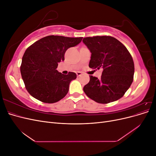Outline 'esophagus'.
<instances>
[{
  "instance_id": "1",
  "label": "esophagus",
  "mask_w": 156,
  "mask_h": 156,
  "mask_svg": "<svg viewBox=\"0 0 156 156\" xmlns=\"http://www.w3.org/2000/svg\"><path fill=\"white\" fill-rule=\"evenodd\" d=\"M76 74H77V77H80V76H81V75H83V73L81 72H77L76 73Z\"/></svg>"
}]
</instances>
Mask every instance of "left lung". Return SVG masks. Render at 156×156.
<instances>
[{
	"label": "left lung",
	"instance_id": "8db88e82",
	"mask_svg": "<svg viewBox=\"0 0 156 156\" xmlns=\"http://www.w3.org/2000/svg\"><path fill=\"white\" fill-rule=\"evenodd\" d=\"M91 53L89 67L103 69L100 79L92 75L83 88L87 96L99 103L119 100L133 82L132 56L120 41L111 36L87 37L83 40Z\"/></svg>",
	"mask_w": 156,
	"mask_h": 156
}]
</instances>
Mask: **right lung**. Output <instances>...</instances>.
<instances>
[{"mask_svg":"<svg viewBox=\"0 0 156 156\" xmlns=\"http://www.w3.org/2000/svg\"><path fill=\"white\" fill-rule=\"evenodd\" d=\"M83 37L48 36L34 42L25 51L21 65V77L30 95L44 103L62 100L69 90L70 82L77 78L74 72L64 75L56 68L64 60V54Z\"/></svg>","mask_w":156,"mask_h":156,"instance_id":"obj_1","label":"right lung"}]
</instances>
